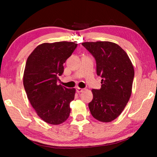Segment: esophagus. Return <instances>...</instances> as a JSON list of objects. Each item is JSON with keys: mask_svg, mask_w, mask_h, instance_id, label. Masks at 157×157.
<instances>
[{"mask_svg": "<svg viewBox=\"0 0 157 157\" xmlns=\"http://www.w3.org/2000/svg\"><path fill=\"white\" fill-rule=\"evenodd\" d=\"M84 91L83 89H81V88H79V87H77L76 88V91L78 93H81Z\"/></svg>", "mask_w": 157, "mask_h": 157, "instance_id": "1", "label": "esophagus"}]
</instances>
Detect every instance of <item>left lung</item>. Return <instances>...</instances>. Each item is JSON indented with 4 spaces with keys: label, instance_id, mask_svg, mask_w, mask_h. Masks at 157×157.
I'll use <instances>...</instances> for the list:
<instances>
[{
    "label": "left lung",
    "instance_id": "obj_1",
    "mask_svg": "<svg viewBox=\"0 0 157 157\" xmlns=\"http://www.w3.org/2000/svg\"><path fill=\"white\" fill-rule=\"evenodd\" d=\"M96 61L97 75L102 78L101 88L92 89L94 98L89 110L98 121L109 123L116 119L131 96L134 70L126 52L109 41L82 44Z\"/></svg>",
    "mask_w": 157,
    "mask_h": 157
}]
</instances>
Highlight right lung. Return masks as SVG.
I'll use <instances>...</instances> for the list:
<instances>
[{"label": "right lung", "mask_w": 157, "mask_h": 157, "mask_svg": "<svg viewBox=\"0 0 157 157\" xmlns=\"http://www.w3.org/2000/svg\"><path fill=\"white\" fill-rule=\"evenodd\" d=\"M78 44L60 41L44 43L29 55L23 75V85L31 105L42 120L59 124L67 120L75 89L57 85L63 73V63L72 55Z\"/></svg>", "instance_id": "1"}]
</instances>
